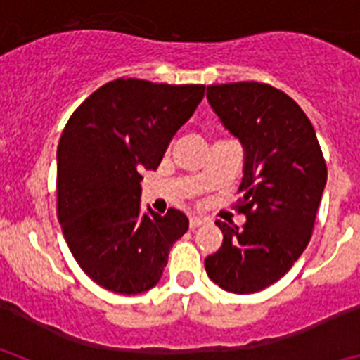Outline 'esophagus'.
<instances>
[{
	"instance_id": "obj_1",
	"label": "esophagus",
	"mask_w": 360,
	"mask_h": 360,
	"mask_svg": "<svg viewBox=\"0 0 360 360\" xmlns=\"http://www.w3.org/2000/svg\"><path fill=\"white\" fill-rule=\"evenodd\" d=\"M205 224V219L203 218H200V216H191V219H189V227L191 229H196V227H200V225H203Z\"/></svg>"
}]
</instances>
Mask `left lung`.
<instances>
[{"label":"left lung","mask_w":360,"mask_h":360,"mask_svg":"<svg viewBox=\"0 0 360 360\" xmlns=\"http://www.w3.org/2000/svg\"><path fill=\"white\" fill-rule=\"evenodd\" d=\"M207 101L243 148L238 193L247 221L243 227L216 221L224 243L205 257V270L224 290L254 294L281 279L307 249L326 164L304 111L274 86H209Z\"/></svg>","instance_id":"8db88e82"}]
</instances>
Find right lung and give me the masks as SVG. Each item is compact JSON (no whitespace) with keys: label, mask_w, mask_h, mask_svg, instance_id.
Returning a JSON list of instances; mask_svg holds the SVG:
<instances>
[{"label":"right lung","mask_w":360,"mask_h":360,"mask_svg":"<svg viewBox=\"0 0 360 360\" xmlns=\"http://www.w3.org/2000/svg\"><path fill=\"white\" fill-rule=\"evenodd\" d=\"M203 94V84L115 79L66 124L57 146V216L75 262L106 290L131 295L155 287L189 229L176 209L142 212L141 182Z\"/></svg>","instance_id":"obj_1"}]
</instances>
